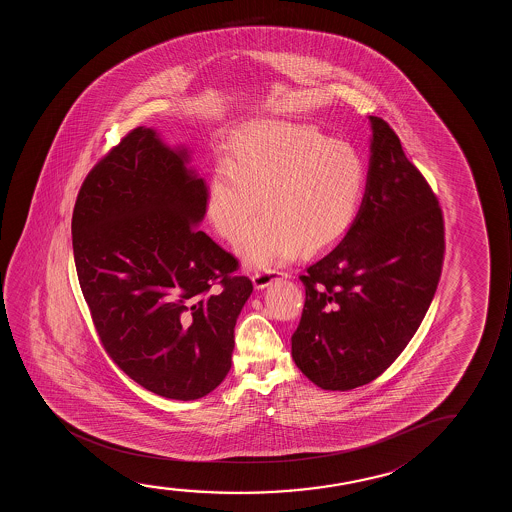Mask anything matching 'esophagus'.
<instances>
[{"label": "esophagus", "mask_w": 512, "mask_h": 512, "mask_svg": "<svg viewBox=\"0 0 512 512\" xmlns=\"http://www.w3.org/2000/svg\"><path fill=\"white\" fill-rule=\"evenodd\" d=\"M276 271H257L253 274V285L255 288H266L267 285H271L276 278H278Z\"/></svg>", "instance_id": "obj_1"}]
</instances>
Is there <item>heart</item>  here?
<instances>
[{"instance_id":"1","label":"heart","mask_w":512,"mask_h":512,"mask_svg":"<svg viewBox=\"0 0 512 512\" xmlns=\"http://www.w3.org/2000/svg\"><path fill=\"white\" fill-rule=\"evenodd\" d=\"M367 168L357 148L313 127L259 122L234 134L227 162L213 169L206 213L225 239L236 241L258 214L266 218L246 232L238 253L250 267H271L299 250L336 245L360 211Z\"/></svg>"}]
</instances>
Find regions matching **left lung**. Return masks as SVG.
<instances>
[{"mask_svg": "<svg viewBox=\"0 0 512 512\" xmlns=\"http://www.w3.org/2000/svg\"><path fill=\"white\" fill-rule=\"evenodd\" d=\"M371 122V159L355 222L301 274L306 302L292 357L323 390H351L395 362L425 318L441 278V206L399 136Z\"/></svg>", "mask_w": 512, "mask_h": 512, "instance_id": "left-lung-1", "label": "left lung"}]
</instances>
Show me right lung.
<instances>
[{"instance_id":"1","label":"right lung","mask_w":512,"mask_h":512,"mask_svg":"<svg viewBox=\"0 0 512 512\" xmlns=\"http://www.w3.org/2000/svg\"><path fill=\"white\" fill-rule=\"evenodd\" d=\"M189 150L136 127L91 169L71 218L78 281L108 357L148 392L196 400L231 369L252 281L206 232Z\"/></svg>"}]
</instances>
